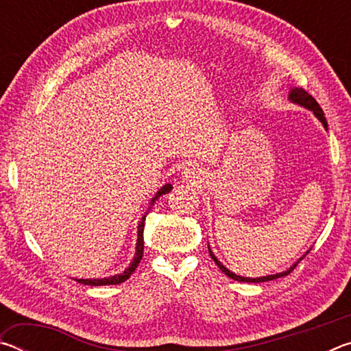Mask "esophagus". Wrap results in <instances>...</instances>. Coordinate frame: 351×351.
Returning <instances> with one entry per match:
<instances>
[{"instance_id":"esophagus-1","label":"esophagus","mask_w":351,"mask_h":351,"mask_svg":"<svg viewBox=\"0 0 351 351\" xmlns=\"http://www.w3.org/2000/svg\"><path fill=\"white\" fill-rule=\"evenodd\" d=\"M195 176H197V170H195V169H184V171H182L184 180H193Z\"/></svg>"}]
</instances>
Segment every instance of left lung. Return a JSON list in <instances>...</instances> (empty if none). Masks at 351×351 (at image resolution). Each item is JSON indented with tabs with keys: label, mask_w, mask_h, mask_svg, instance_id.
Masks as SVG:
<instances>
[{
	"label": "left lung",
	"mask_w": 351,
	"mask_h": 351,
	"mask_svg": "<svg viewBox=\"0 0 351 351\" xmlns=\"http://www.w3.org/2000/svg\"><path fill=\"white\" fill-rule=\"evenodd\" d=\"M288 100L289 102H293V104H295V105H300V106H304V108H306V110H310V111H313V114L316 116L319 121H320V123H322L324 125V128L325 130H328V123H326V119H325V116H324V111H322V108H320L319 106V104L316 102V100H314V97L313 96H310V94H308L305 90H302V88H291L289 90V94H288ZM209 254H210V257H212V260L215 261L217 263V266L219 269H221L226 276L228 277H230V278H234V280H237V282H247V283H260V282H269V280H274V278H280V277H285V276H288L291 271H293L295 266H297V263H299V261L305 257V255L308 254V251L302 255V257L295 261V263L293 265V266H289V268L287 269V271H283V272H277V274H271V276H263V277H255V278H251V277H241V276H237L235 272H232V271H229L228 268H226V266L221 263V261H219L217 257H215V254L212 252V249H210V246H209Z\"/></svg>",
	"instance_id": "8db88e82"
}]
</instances>
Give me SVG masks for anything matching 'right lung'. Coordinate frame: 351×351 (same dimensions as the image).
Listing matches in <instances>:
<instances>
[{
    "label": "right lung",
    "instance_id": "right-lung-1",
    "mask_svg": "<svg viewBox=\"0 0 351 351\" xmlns=\"http://www.w3.org/2000/svg\"><path fill=\"white\" fill-rule=\"evenodd\" d=\"M171 189H173V186H171V184H164V186L158 190L156 195H154V197L150 199V207H148V210L152 209V206L156 203V199L159 197H162V195L169 193ZM147 212H145V215L141 218V221L138 224V240H136V252H134L133 260L130 261L128 268H125L122 272H119V274L110 276V277H104V278H75V280L79 282V283H82V285H91V287H102V285H119V283L125 282L127 278H130V276L133 274L134 269L138 268V265L141 263L142 255H144V223H145Z\"/></svg>",
    "mask_w": 351,
    "mask_h": 351
}]
</instances>
